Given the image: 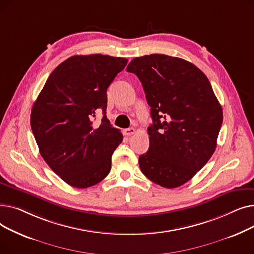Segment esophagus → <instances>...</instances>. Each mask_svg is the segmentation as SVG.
<instances>
[{"label": "esophagus", "instance_id": "esophagus-1", "mask_svg": "<svg viewBox=\"0 0 254 254\" xmlns=\"http://www.w3.org/2000/svg\"><path fill=\"white\" fill-rule=\"evenodd\" d=\"M135 132H136V129L134 127H128V128L124 129L125 136H131V135H134Z\"/></svg>", "mask_w": 254, "mask_h": 254}]
</instances>
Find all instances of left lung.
Segmentation results:
<instances>
[{
	"mask_svg": "<svg viewBox=\"0 0 254 254\" xmlns=\"http://www.w3.org/2000/svg\"><path fill=\"white\" fill-rule=\"evenodd\" d=\"M142 83L153 124L143 174L166 189L190 180L214 153L222 108L207 76L193 64L166 55L132 60L127 68Z\"/></svg>",
	"mask_w": 254,
	"mask_h": 254,
	"instance_id": "8db88e82",
	"label": "left lung"
}]
</instances>
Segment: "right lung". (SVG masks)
I'll list each match as a JSON object with an SVG mask.
<instances>
[{
	"instance_id": "right-lung-1",
	"label": "right lung",
	"mask_w": 254,
	"mask_h": 254,
	"mask_svg": "<svg viewBox=\"0 0 254 254\" xmlns=\"http://www.w3.org/2000/svg\"><path fill=\"white\" fill-rule=\"evenodd\" d=\"M127 64L103 55L71 57L49 75L33 105L31 127L40 154L73 188H90L111 170L124 137L106 116L107 88ZM98 112L102 122L93 125Z\"/></svg>"
}]
</instances>
